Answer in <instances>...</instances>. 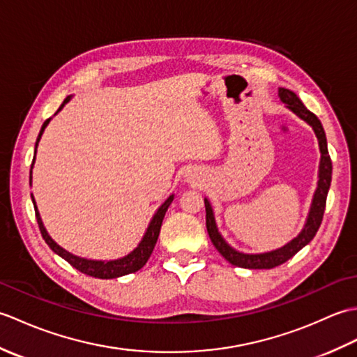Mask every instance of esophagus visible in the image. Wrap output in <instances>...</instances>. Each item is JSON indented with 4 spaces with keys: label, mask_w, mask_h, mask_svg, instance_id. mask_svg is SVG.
Listing matches in <instances>:
<instances>
[{
    "label": "esophagus",
    "mask_w": 357,
    "mask_h": 357,
    "mask_svg": "<svg viewBox=\"0 0 357 357\" xmlns=\"http://www.w3.org/2000/svg\"><path fill=\"white\" fill-rule=\"evenodd\" d=\"M188 179H190V181H195V179H196V176H195V174H190V176H188Z\"/></svg>",
    "instance_id": "obj_1"
}]
</instances>
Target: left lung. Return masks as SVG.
Returning a JSON list of instances; mask_svg holds the SVG:
<instances>
[{
  "label": "left lung",
  "instance_id": "1",
  "mask_svg": "<svg viewBox=\"0 0 357 357\" xmlns=\"http://www.w3.org/2000/svg\"><path fill=\"white\" fill-rule=\"evenodd\" d=\"M279 98H280V101L287 104L288 109H290L301 119H304L305 123H308L313 127L316 138H317V141H319V150H321L319 181H317V188H316L314 196H313L312 208H310L307 222L304 225V229H302V231L293 241L288 242L287 245L280 247L278 250H273V252L259 253V255L241 253L227 244L224 238L221 236V233L218 231L213 208H211L207 198L204 199V202H206V225H207V231H208V236H210L211 242H213V245L216 247L218 252L221 253L227 261L233 265H236V267H241V268H255V270L256 268H275V267H278V265L287 262L290 257H293L301 248H304L308 242L316 236V233H317V230H319V227L322 224L325 204H327V195H328V188L331 184L333 165H331V159L328 155L327 136H325L321 121L317 119L314 113L310 112L305 105L302 104L298 95L293 93L291 90L280 87Z\"/></svg>",
  "mask_w": 357,
  "mask_h": 357
}]
</instances>
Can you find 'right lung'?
<instances>
[{"mask_svg": "<svg viewBox=\"0 0 357 357\" xmlns=\"http://www.w3.org/2000/svg\"><path fill=\"white\" fill-rule=\"evenodd\" d=\"M69 100H70V96H67L66 100H64V102L61 104V107L58 109V112L64 107V104L69 101ZM50 119L52 118L44 121V124H43L41 130H40V135H38L36 142H35V153H36L38 142H40L44 128L47 127V124L50 123ZM33 162H35V156H33ZM33 162H32V167H33ZM32 167H30V184H32ZM172 201H173V195L169 196V198H167V201L162 204V206L158 208L155 216L151 218V221H150V224L147 227V231L142 236L139 245L136 247L132 253H128L127 256L119 257V259H115V261H92V259H84V257H79V256H75V255L69 253L63 247H59L56 242L49 236L47 230L44 229L43 221H41V216H40V211H38V208H36V204H35L33 195H32V202H33V207H35V215H36L38 227H40V231L43 234L45 244H47L58 256H61L63 259H66L67 262H69L72 267L79 270L81 273H84V275L93 276V278H98V279H115V278H119V276L130 275V273L138 271V270H141L144 267V265H146V262L149 261L151 252H153V248L156 245V241H158V236H159V230H161V225H162V219H164L165 211H167V208H169Z\"/></svg>", "mask_w": 357, "mask_h": 357, "instance_id": "right-lung-1", "label": "right lung"}]
</instances>
